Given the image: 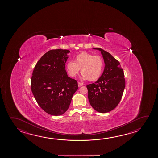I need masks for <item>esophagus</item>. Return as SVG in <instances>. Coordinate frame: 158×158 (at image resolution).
<instances>
[{
	"mask_svg": "<svg viewBox=\"0 0 158 158\" xmlns=\"http://www.w3.org/2000/svg\"><path fill=\"white\" fill-rule=\"evenodd\" d=\"M83 85H84V84L80 83V82H78V86H81Z\"/></svg>",
	"mask_w": 158,
	"mask_h": 158,
	"instance_id": "obj_1",
	"label": "esophagus"
}]
</instances>
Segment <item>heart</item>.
<instances>
[{
    "mask_svg": "<svg viewBox=\"0 0 158 158\" xmlns=\"http://www.w3.org/2000/svg\"><path fill=\"white\" fill-rule=\"evenodd\" d=\"M103 60L99 56H94L86 52H82L76 56L74 62L68 61L66 69L70 77L74 78L81 71L82 80L95 81L102 75Z\"/></svg>",
    "mask_w": 158,
    "mask_h": 158,
    "instance_id": "1",
    "label": "heart"
}]
</instances>
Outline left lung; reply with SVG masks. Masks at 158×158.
Returning a JSON list of instances; mask_svg holds the SVG:
<instances>
[{
    "mask_svg": "<svg viewBox=\"0 0 158 158\" xmlns=\"http://www.w3.org/2000/svg\"><path fill=\"white\" fill-rule=\"evenodd\" d=\"M105 63L102 75L95 83L86 85L89 102L94 110L106 113L118 105L125 86L124 74L119 61L110 53L100 48Z\"/></svg>",
    "mask_w": 158,
    "mask_h": 158,
    "instance_id": "left-lung-1",
    "label": "left lung"
}]
</instances>
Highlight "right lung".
<instances>
[{
    "instance_id": "obj_1",
    "label": "right lung",
    "mask_w": 158,
    "mask_h": 158,
    "mask_svg": "<svg viewBox=\"0 0 158 158\" xmlns=\"http://www.w3.org/2000/svg\"><path fill=\"white\" fill-rule=\"evenodd\" d=\"M69 53L66 49L49 50L34 69L31 91L40 108L52 115L65 113L78 89L77 81L69 77L65 70Z\"/></svg>"
}]
</instances>
